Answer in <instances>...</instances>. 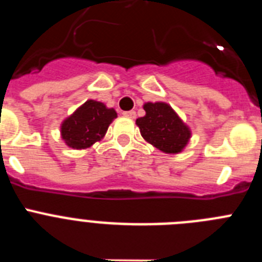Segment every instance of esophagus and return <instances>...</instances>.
Segmentation results:
<instances>
[{
  "mask_svg": "<svg viewBox=\"0 0 262 262\" xmlns=\"http://www.w3.org/2000/svg\"><path fill=\"white\" fill-rule=\"evenodd\" d=\"M123 115H124V117H127V118H135L136 113L134 110H129V111H124Z\"/></svg>",
  "mask_w": 262,
  "mask_h": 262,
  "instance_id": "34e87169",
  "label": "esophagus"
}]
</instances>
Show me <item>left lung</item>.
<instances>
[{
    "instance_id": "1",
    "label": "left lung",
    "mask_w": 262,
    "mask_h": 262,
    "mask_svg": "<svg viewBox=\"0 0 262 262\" xmlns=\"http://www.w3.org/2000/svg\"><path fill=\"white\" fill-rule=\"evenodd\" d=\"M144 117L136 119L143 139L164 154L176 155L185 149L191 138L190 127L172 106L165 102H147Z\"/></svg>"
}]
</instances>
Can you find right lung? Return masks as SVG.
<instances>
[{"label": "right lung", "mask_w": 262, "mask_h": 262, "mask_svg": "<svg viewBox=\"0 0 262 262\" xmlns=\"http://www.w3.org/2000/svg\"><path fill=\"white\" fill-rule=\"evenodd\" d=\"M117 111L105 103L88 99L73 114L62 120L60 134L69 148L85 149L101 142L108 126L117 118Z\"/></svg>", "instance_id": "add662e5"}]
</instances>
